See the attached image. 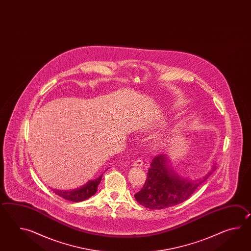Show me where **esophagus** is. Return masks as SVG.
<instances>
[{
  "mask_svg": "<svg viewBox=\"0 0 251 251\" xmlns=\"http://www.w3.org/2000/svg\"><path fill=\"white\" fill-rule=\"evenodd\" d=\"M143 164H144L143 160H136L135 161H133V166H134V167H142Z\"/></svg>",
  "mask_w": 251,
  "mask_h": 251,
  "instance_id": "obj_1",
  "label": "esophagus"
}]
</instances>
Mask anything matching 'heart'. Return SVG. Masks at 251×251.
<instances>
[{
  "label": "heart",
  "instance_id": "1",
  "mask_svg": "<svg viewBox=\"0 0 251 251\" xmlns=\"http://www.w3.org/2000/svg\"><path fill=\"white\" fill-rule=\"evenodd\" d=\"M161 144H162L161 142H160V141H157V142L155 143V146H157V147H158V146H160V145H161Z\"/></svg>",
  "mask_w": 251,
  "mask_h": 251
}]
</instances>
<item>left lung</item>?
I'll return each mask as SVG.
<instances>
[{
    "label": "left lung",
    "mask_w": 251,
    "mask_h": 251,
    "mask_svg": "<svg viewBox=\"0 0 251 251\" xmlns=\"http://www.w3.org/2000/svg\"><path fill=\"white\" fill-rule=\"evenodd\" d=\"M207 172L198 179L177 175L169 165L166 154L155 156L148 170L144 187L134 195L140 204L149 209H164L185 202L213 173Z\"/></svg>",
    "instance_id": "obj_1"
}]
</instances>
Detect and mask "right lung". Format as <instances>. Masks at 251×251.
I'll return each mask as SVG.
<instances>
[{
	"label": "right lung",
	"mask_w": 251,
	"mask_h": 251,
	"mask_svg": "<svg viewBox=\"0 0 251 251\" xmlns=\"http://www.w3.org/2000/svg\"><path fill=\"white\" fill-rule=\"evenodd\" d=\"M102 175L103 174H101L99 177H97L96 179L90 180V181L87 182L85 185L78 187L76 189H72V190L52 189V190L57 196L64 198V199H66L68 201L81 202V201H84L86 199H89L93 195L96 194L98 186L101 181Z\"/></svg>",
	"instance_id": "1"
}]
</instances>
